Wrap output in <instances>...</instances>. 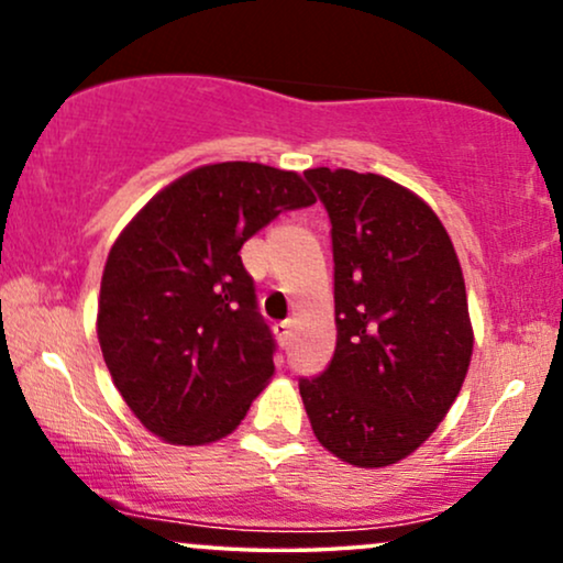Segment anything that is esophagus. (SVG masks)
<instances>
[{"label": "esophagus", "instance_id": "esophagus-1", "mask_svg": "<svg viewBox=\"0 0 563 563\" xmlns=\"http://www.w3.org/2000/svg\"><path fill=\"white\" fill-rule=\"evenodd\" d=\"M273 331H275V339L280 341V346H286L290 335H294V322H277Z\"/></svg>", "mask_w": 563, "mask_h": 563}]
</instances>
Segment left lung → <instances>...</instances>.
I'll list each match as a JSON object with an SVG mask.
<instances>
[{
	"mask_svg": "<svg viewBox=\"0 0 563 563\" xmlns=\"http://www.w3.org/2000/svg\"><path fill=\"white\" fill-rule=\"evenodd\" d=\"M333 235L335 352L301 378L314 437L339 461L384 468L444 421L474 354L466 280L429 203L380 174L307 169Z\"/></svg>",
	"mask_w": 563,
	"mask_h": 563,
	"instance_id": "obj_1",
	"label": "left lung"
}]
</instances>
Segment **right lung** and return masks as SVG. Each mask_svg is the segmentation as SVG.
<instances>
[{"instance_id":"right-lung-1","label":"right lung","mask_w":563,"mask_h":563,"mask_svg":"<svg viewBox=\"0 0 563 563\" xmlns=\"http://www.w3.org/2000/svg\"><path fill=\"white\" fill-rule=\"evenodd\" d=\"M301 174L224 161L183 174L121 230L102 269L97 341L129 410L169 444L238 429L275 376L241 245L312 206Z\"/></svg>"}]
</instances>
